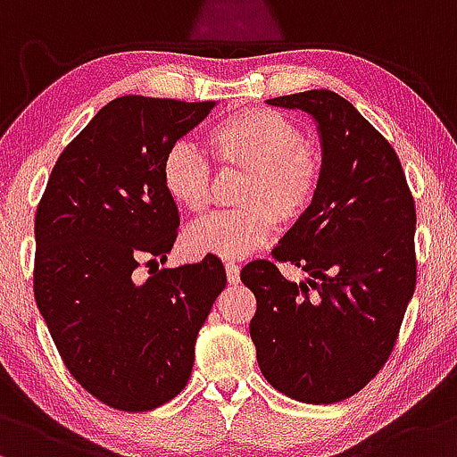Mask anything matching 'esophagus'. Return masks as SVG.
<instances>
[{
	"label": "esophagus",
	"mask_w": 457,
	"mask_h": 457,
	"mask_svg": "<svg viewBox=\"0 0 457 457\" xmlns=\"http://www.w3.org/2000/svg\"><path fill=\"white\" fill-rule=\"evenodd\" d=\"M224 268H227V280H228V283L237 285L239 283V265L233 263V261H228Z\"/></svg>",
	"instance_id": "34e87169"
}]
</instances>
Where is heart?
<instances>
[{"label":"heart","mask_w":457,"mask_h":457,"mask_svg":"<svg viewBox=\"0 0 457 457\" xmlns=\"http://www.w3.org/2000/svg\"><path fill=\"white\" fill-rule=\"evenodd\" d=\"M209 146L220 162L248 168L242 212H222L198 220L186 233L192 254L244 259L268 244L276 218H297L315 198L321 160L304 142L291 118L274 110L235 112L209 129ZM209 162L192 142H174L162 162L168 196L186 212L198 213L209 201Z\"/></svg>","instance_id":"obj_1"}]
</instances>
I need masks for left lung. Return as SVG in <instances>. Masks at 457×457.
Returning <instances> with one entry per match:
<instances>
[{
  "instance_id": "8db88e82",
  "label": "left lung",
  "mask_w": 457,
  "mask_h": 457,
  "mask_svg": "<svg viewBox=\"0 0 457 457\" xmlns=\"http://www.w3.org/2000/svg\"><path fill=\"white\" fill-rule=\"evenodd\" d=\"M268 105L311 116L321 179L274 248L309 278H285L263 259L242 270L256 297L250 337L276 391L335 403L361 391L391 356L417 285V212L391 145L350 101L306 90Z\"/></svg>"
}]
</instances>
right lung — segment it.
<instances>
[{"label":"right lung","instance_id":"obj_1","mask_svg":"<svg viewBox=\"0 0 457 457\" xmlns=\"http://www.w3.org/2000/svg\"><path fill=\"white\" fill-rule=\"evenodd\" d=\"M215 105L110 101L58 157L36 212V304L66 369L112 408L145 412L186 388L196 337L227 285L213 254L136 276L177 239L163 155Z\"/></svg>","mask_w":457,"mask_h":457}]
</instances>
